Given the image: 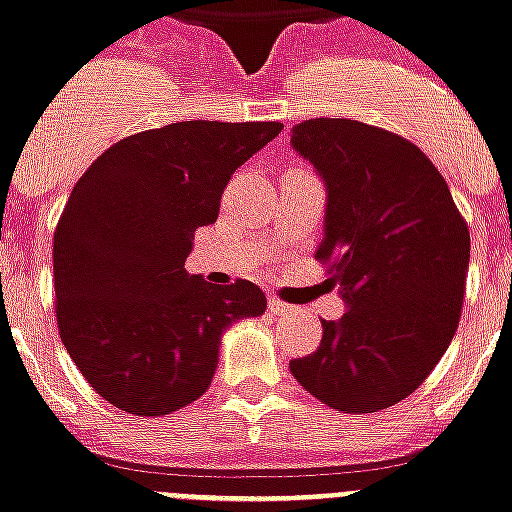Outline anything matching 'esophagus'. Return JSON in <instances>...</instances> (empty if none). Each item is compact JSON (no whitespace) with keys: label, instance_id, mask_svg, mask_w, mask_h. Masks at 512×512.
I'll return each mask as SVG.
<instances>
[{"label":"esophagus","instance_id":"1","mask_svg":"<svg viewBox=\"0 0 512 512\" xmlns=\"http://www.w3.org/2000/svg\"><path fill=\"white\" fill-rule=\"evenodd\" d=\"M270 313H276V315H289L294 313V307L292 305H286V302H281V299H270Z\"/></svg>","mask_w":512,"mask_h":512}]
</instances>
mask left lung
<instances>
[{
    "label": "left lung",
    "instance_id": "8db88e82",
    "mask_svg": "<svg viewBox=\"0 0 512 512\" xmlns=\"http://www.w3.org/2000/svg\"><path fill=\"white\" fill-rule=\"evenodd\" d=\"M326 189L318 260L331 263L344 315L289 371L339 413H378L423 384L458 331L471 236L421 149L350 118L292 128Z\"/></svg>",
    "mask_w": 512,
    "mask_h": 512
}]
</instances>
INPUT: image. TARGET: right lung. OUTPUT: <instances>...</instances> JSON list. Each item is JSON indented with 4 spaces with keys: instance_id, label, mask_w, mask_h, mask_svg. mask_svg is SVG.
Instances as JSON below:
<instances>
[{
    "instance_id": "right-lung-1",
    "label": "right lung",
    "mask_w": 512,
    "mask_h": 512,
    "mask_svg": "<svg viewBox=\"0 0 512 512\" xmlns=\"http://www.w3.org/2000/svg\"><path fill=\"white\" fill-rule=\"evenodd\" d=\"M284 123L184 120L97 157L54 231L62 344L110 405L168 415L207 392L220 339L268 307L252 281L207 284L184 268L194 231L218 218L234 170Z\"/></svg>"
}]
</instances>
